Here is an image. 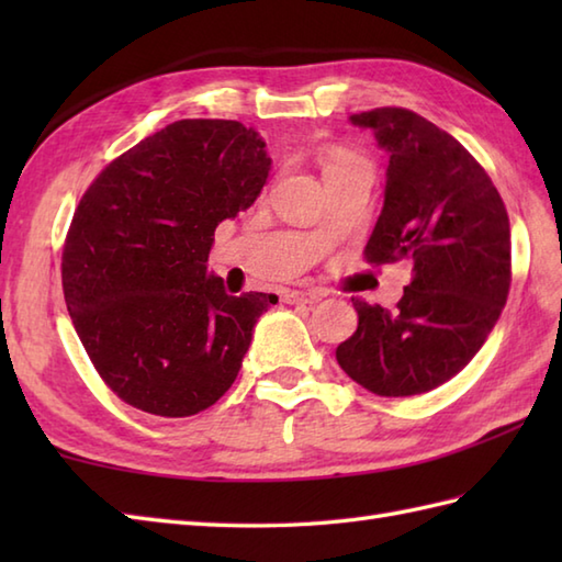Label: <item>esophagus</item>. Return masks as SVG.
<instances>
[{
  "label": "esophagus",
  "instance_id": "esophagus-1",
  "mask_svg": "<svg viewBox=\"0 0 562 562\" xmlns=\"http://www.w3.org/2000/svg\"><path fill=\"white\" fill-rule=\"evenodd\" d=\"M321 294L318 290H292V292H288L284 294V302L288 304H316V302H321Z\"/></svg>",
  "mask_w": 562,
  "mask_h": 562
}]
</instances>
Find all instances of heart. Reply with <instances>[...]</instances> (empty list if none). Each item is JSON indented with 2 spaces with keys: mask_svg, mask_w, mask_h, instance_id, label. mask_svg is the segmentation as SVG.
I'll return each mask as SVG.
<instances>
[{
  "mask_svg": "<svg viewBox=\"0 0 562 562\" xmlns=\"http://www.w3.org/2000/svg\"><path fill=\"white\" fill-rule=\"evenodd\" d=\"M352 161H362V159L352 157V154H338V157H333V159L326 164V169H330V166H340V164H352Z\"/></svg>",
  "mask_w": 562,
  "mask_h": 562,
  "instance_id": "heart-1",
  "label": "heart"
}]
</instances>
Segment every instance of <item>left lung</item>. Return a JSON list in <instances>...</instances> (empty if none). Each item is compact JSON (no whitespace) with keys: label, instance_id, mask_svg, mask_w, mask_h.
I'll return each instance as SVG.
<instances>
[{"label":"left lung","instance_id":"8db88e82","mask_svg":"<svg viewBox=\"0 0 562 562\" xmlns=\"http://www.w3.org/2000/svg\"><path fill=\"white\" fill-rule=\"evenodd\" d=\"M389 154L384 207L369 262L413 260L396 308L352 300L357 330L336 360L376 396H417L469 364L509 294V217L483 166L423 115L376 109L350 115Z\"/></svg>","mask_w":562,"mask_h":562}]
</instances>
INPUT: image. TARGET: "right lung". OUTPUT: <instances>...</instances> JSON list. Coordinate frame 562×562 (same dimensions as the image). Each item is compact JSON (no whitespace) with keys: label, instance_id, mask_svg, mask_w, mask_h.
Masks as SVG:
<instances>
[{"label":"right lung","instance_id":"add662e5","mask_svg":"<svg viewBox=\"0 0 562 562\" xmlns=\"http://www.w3.org/2000/svg\"><path fill=\"white\" fill-rule=\"evenodd\" d=\"M272 161L254 127L178 121L105 166L63 254L77 336L101 379L151 415L217 403L274 294L232 296L207 270L220 222L248 210Z\"/></svg>","mask_w":562,"mask_h":562}]
</instances>
